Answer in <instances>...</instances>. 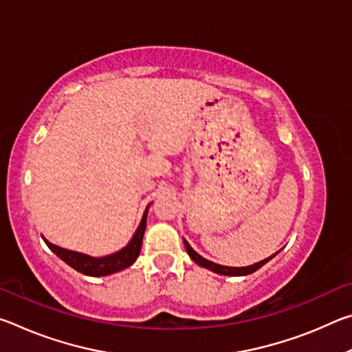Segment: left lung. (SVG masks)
<instances>
[{"mask_svg": "<svg viewBox=\"0 0 352 352\" xmlns=\"http://www.w3.org/2000/svg\"><path fill=\"white\" fill-rule=\"evenodd\" d=\"M183 242H184V247H186L188 254L190 256V259H192L195 264L200 265V267H204V269H208V270H211L214 273H217V275H225V276H247V275H252V273H254L256 270H259L262 265H265L267 262L275 258V256L278 254V252H276L275 254H272L270 258L262 259L259 262H256V264H253V265H247V267H226V265H220V264H216V262L205 259L204 256H200L192 247L189 245L186 239H183Z\"/></svg>", "mask_w": 352, "mask_h": 352, "instance_id": "left-lung-1", "label": "left lung"}]
</instances>
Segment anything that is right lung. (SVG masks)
I'll list each match as a JSON object with an SVG mask.
<instances>
[{
  "label": "right lung",
  "instance_id": "obj_1",
  "mask_svg": "<svg viewBox=\"0 0 352 352\" xmlns=\"http://www.w3.org/2000/svg\"><path fill=\"white\" fill-rule=\"evenodd\" d=\"M148 206L151 205H147L144 214H142V219L138 225V228H136L135 234L132 236V239H130L127 245L119 250V252L111 253L109 256H102V258H93L90 254L62 248L56 245V243H51L50 241L45 239V237L43 241L46 245L50 247L52 253H56L63 262H67L69 267H73L74 270L83 273V275L87 276L113 275V273L121 272L132 265L136 261V258L140 256L141 245H142V236H144L146 223H147Z\"/></svg>",
  "mask_w": 352,
  "mask_h": 352
}]
</instances>
